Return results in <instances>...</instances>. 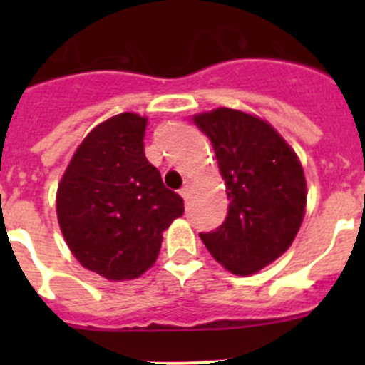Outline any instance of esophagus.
<instances>
[{
	"label": "esophagus",
	"instance_id": "34e87169",
	"mask_svg": "<svg viewBox=\"0 0 365 365\" xmlns=\"http://www.w3.org/2000/svg\"><path fill=\"white\" fill-rule=\"evenodd\" d=\"M189 192H190V187L189 185H183L182 189H180V196H182L183 200H187V197H189Z\"/></svg>",
	"mask_w": 365,
	"mask_h": 365
}]
</instances>
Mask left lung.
Segmentation results:
<instances>
[{
  "label": "left lung",
  "mask_w": 365,
  "mask_h": 365,
  "mask_svg": "<svg viewBox=\"0 0 365 365\" xmlns=\"http://www.w3.org/2000/svg\"><path fill=\"white\" fill-rule=\"evenodd\" d=\"M208 135L226 185L222 226L200 233L210 254L235 275H251L288 251L304 220L307 185L292 146L270 123L237 109L194 116Z\"/></svg>",
  "instance_id": "obj_1"
}]
</instances>
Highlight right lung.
<instances>
[{"label":"right lung","instance_id":"right-lung-1","mask_svg":"<svg viewBox=\"0 0 365 365\" xmlns=\"http://www.w3.org/2000/svg\"><path fill=\"white\" fill-rule=\"evenodd\" d=\"M146 118L121 113L84 138L58 185L61 233L76 259L109 281L145 274L159 256L162 231L183 213L145 155Z\"/></svg>","mask_w":365,"mask_h":365}]
</instances>
